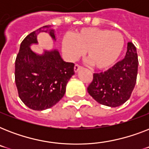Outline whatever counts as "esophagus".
Wrapping results in <instances>:
<instances>
[{"label": "esophagus", "mask_w": 149, "mask_h": 149, "mask_svg": "<svg viewBox=\"0 0 149 149\" xmlns=\"http://www.w3.org/2000/svg\"><path fill=\"white\" fill-rule=\"evenodd\" d=\"M81 66H80V65H77V64H76V65H75V66H74V71L76 72H78V71H79V70H80V69H81Z\"/></svg>", "instance_id": "obj_1"}]
</instances>
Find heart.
Instances as JSON below:
<instances>
[{"mask_svg":"<svg viewBox=\"0 0 149 149\" xmlns=\"http://www.w3.org/2000/svg\"><path fill=\"white\" fill-rule=\"evenodd\" d=\"M125 46L122 34L117 31L97 28H85L70 36H65L62 49L65 57L75 61L86 51V57L94 67H110L120 57Z\"/></svg>","mask_w":149,"mask_h":149,"instance_id":"obj_1","label":"heart"}]
</instances>
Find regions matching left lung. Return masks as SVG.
I'll return each instance as SVG.
<instances>
[{"label": "left lung", "instance_id": "obj_1", "mask_svg": "<svg viewBox=\"0 0 149 149\" xmlns=\"http://www.w3.org/2000/svg\"><path fill=\"white\" fill-rule=\"evenodd\" d=\"M139 59L135 46L127 42L125 58L105 72L94 73L87 88L89 94L99 104L116 107L129 99L136 84Z\"/></svg>", "mask_w": 149, "mask_h": 149}]
</instances>
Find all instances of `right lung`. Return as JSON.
I'll use <instances>...</instances> for the list:
<instances>
[{"instance_id": "obj_1", "label": "right lung", "mask_w": 149, "mask_h": 149, "mask_svg": "<svg viewBox=\"0 0 149 149\" xmlns=\"http://www.w3.org/2000/svg\"><path fill=\"white\" fill-rule=\"evenodd\" d=\"M48 33L54 42L56 34L52 26H44L25 37L15 60V84L20 99L29 108L43 111L56 105L65 93L68 81L75 74L74 64L63 60L58 49H31L38 45L37 36Z\"/></svg>"}]
</instances>
